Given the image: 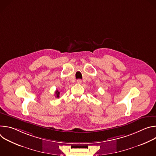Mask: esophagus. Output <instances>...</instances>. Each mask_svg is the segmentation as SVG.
<instances>
[{
	"label": "esophagus",
	"mask_w": 156,
	"mask_h": 156,
	"mask_svg": "<svg viewBox=\"0 0 156 156\" xmlns=\"http://www.w3.org/2000/svg\"><path fill=\"white\" fill-rule=\"evenodd\" d=\"M76 82H77V83H78V84H81V83H82V80H78L76 81Z\"/></svg>",
	"instance_id": "esophagus-1"
}]
</instances>
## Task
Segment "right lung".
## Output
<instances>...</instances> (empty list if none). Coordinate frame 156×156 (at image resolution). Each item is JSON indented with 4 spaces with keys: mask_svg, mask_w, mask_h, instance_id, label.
Returning <instances> with one entry per match:
<instances>
[{
    "mask_svg": "<svg viewBox=\"0 0 156 156\" xmlns=\"http://www.w3.org/2000/svg\"><path fill=\"white\" fill-rule=\"evenodd\" d=\"M55 97L56 98H59V94H60V92L58 91V90H57L56 91H55Z\"/></svg>",
    "mask_w": 156,
    "mask_h": 156,
    "instance_id": "right-lung-1",
    "label": "right lung"
}]
</instances>
